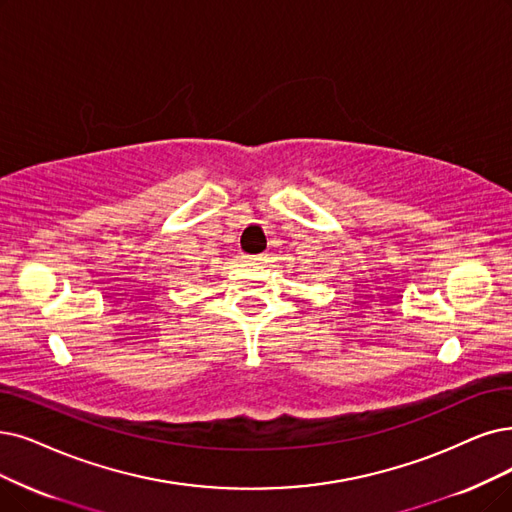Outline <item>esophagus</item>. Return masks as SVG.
<instances>
[{
  "label": "esophagus",
  "instance_id": "1",
  "mask_svg": "<svg viewBox=\"0 0 512 512\" xmlns=\"http://www.w3.org/2000/svg\"><path fill=\"white\" fill-rule=\"evenodd\" d=\"M262 262H264V256H245V264H252V267H258Z\"/></svg>",
  "mask_w": 512,
  "mask_h": 512
}]
</instances>
